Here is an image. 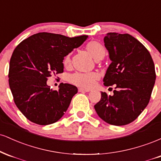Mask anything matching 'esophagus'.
I'll list each match as a JSON object with an SVG mask.
<instances>
[{
	"label": "esophagus",
	"instance_id": "1",
	"mask_svg": "<svg viewBox=\"0 0 161 161\" xmlns=\"http://www.w3.org/2000/svg\"><path fill=\"white\" fill-rule=\"evenodd\" d=\"M91 90L90 89H86V88H79V92H89Z\"/></svg>",
	"mask_w": 161,
	"mask_h": 161
}]
</instances>
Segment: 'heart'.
I'll list each match as a JSON object with an SVG mask.
<instances>
[{
  "mask_svg": "<svg viewBox=\"0 0 161 161\" xmlns=\"http://www.w3.org/2000/svg\"><path fill=\"white\" fill-rule=\"evenodd\" d=\"M86 51L95 60H98L104 57L105 50L101 44L99 42L92 41L87 44ZM64 65L65 67H69L71 64V59L69 55H66L64 59ZM99 79V75L97 73H75L69 75L68 82L74 86L82 87L83 88H90L95 85Z\"/></svg>",
  "mask_w": 161,
  "mask_h": 161,
  "instance_id": "obj_1",
  "label": "heart"
}]
</instances>
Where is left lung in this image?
I'll use <instances>...</instances> for the list:
<instances>
[{
    "label": "left lung",
    "mask_w": 161,
    "mask_h": 161,
    "mask_svg": "<svg viewBox=\"0 0 161 161\" xmlns=\"http://www.w3.org/2000/svg\"><path fill=\"white\" fill-rule=\"evenodd\" d=\"M104 42L111 64L103 81L116 90L112 96L101 92L95 109L109 124L127 125L148 104L156 79L154 64L147 48L130 35L109 32Z\"/></svg>",
    "instance_id": "left-lung-1"
}]
</instances>
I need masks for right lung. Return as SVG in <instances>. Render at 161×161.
Here are the masks:
<instances>
[{"instance_id": "obj_1", "label": "right lung", "mask_w": 161, "mask_h": 161, "mask_svg": "<svg viewBox=\"0 0 161 161\" xmlns=\"http://www.w3.org/2000/svg\"><path fill=\"white\" fill-rule=\"evenodd\" d=\"M87 38L39 32L16 46L10 61L9 86L16 107L29 120L45 125L64 116L78 89L60 83L58 91L52 90L47 78L64 72V57Z\"/></svg>"}]
</instances>
